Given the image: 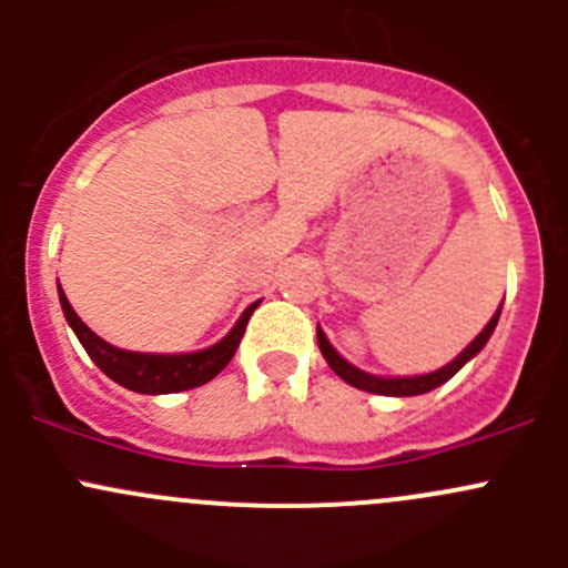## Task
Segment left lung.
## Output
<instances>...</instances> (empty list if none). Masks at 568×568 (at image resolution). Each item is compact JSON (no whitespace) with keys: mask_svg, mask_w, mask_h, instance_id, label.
<instances>
[{"mask_svg":"<svg viewBox=\"0 0 568 568\" xmlns=\"http://www.w3.org/2000/svg\"><path fill=\"white\" fill-rule=\"evenodd\" d=\"M497 318H500V311H497L495 316H491L489 324L484 326V332H480V335L475 337V341L469 343L467 348H464V352L454 359V363H448V365H445V368L434 371V374L406 376V379H382V376L365 374V371H359V368H354V365H348L346 359H343L341 354H337L335 348L329 346V341H326L324 332L316 329V335H318V348H321V354H324L326 363H329V368L335 371V374L341 376L343 382H348V385L359 387V390H365V393H376V395H420V393L434 390V387L445 385V382H448L450 376H454L464 363H469V359H473L475 354H478L480 348L486 346V341H489L491 332H495Z\"/></svg>","mask_w":568,"mask_h":568,"instance_id":"1","label":"left lung"}]
</instances>
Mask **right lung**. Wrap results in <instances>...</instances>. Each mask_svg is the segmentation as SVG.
<instances>
[{
	"instance_id": "obj_1",
	"label": "right lung",
	"mask_w": 568,
	"mask_h": 568,
	"mask_svg": "<svg viewBox=\"0 0 568 568\" xmlns=\"http://www.w3.org/2000/svg\"><path fill=\"white\" fill-rule=\"evenodd\" d=\"M60 305L65 313L68 324L77 332L79 343L84 346V352L90 354L95 365L109 376L112 382H118L120 387L134 393L145 395H159V393H181L192 390V387L205 385V382L214 379L222 368L233 359L239 343H242L244 329H247V321L255 311V305H250L244 311V316L239 318V324L222 337L220 343H214L211 348L194 354H140V352H123V348L109 346L106 341H101L82 318L73 313L71 302L62 294L60 288Z\"/></svg>"
}]
</instances>
